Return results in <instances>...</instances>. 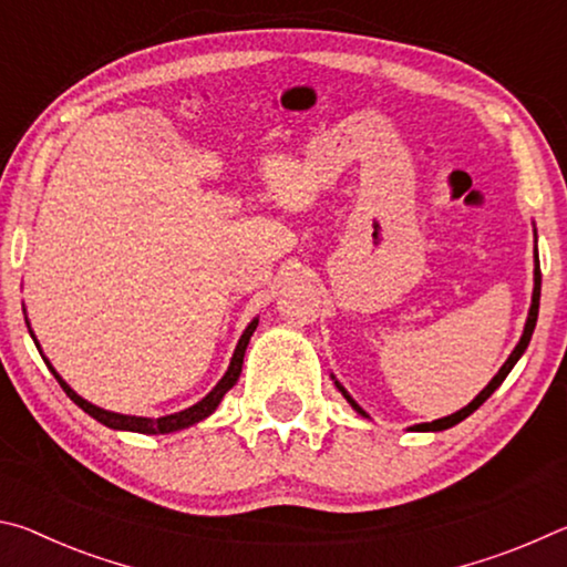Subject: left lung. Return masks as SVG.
Returning <instances> with one entry per match:
<instances>
[{"instance_id": "left-lung-1", "label": "left lung", "mask_w": 567, "mask_h": 567, "mask_svg": "<svg viewBox=\"0 0 567 567\" xmlns=\"http://www.w3.org/2000/svg\"><path fill=\"white\" fill-rule=\"evenodd\" d=\"M533 257H535V270H533V300H530V310H527V320H525V328H523V334H520V342L515 344V350L511 352V358H507L505 362H503V368L497 370V375L487 382V385L477 392V398L473 400V402H467V405L463 408V410H457V412H453V415H447V417H440V420H433V422H420V425H412L410 430H415V433H440V430H447V427H453V425H457V422H463L467 415H473V412L483 405V402L493 395V392L503 385V380L511 375V370L515 368V362L523 358V352L527 350V344H530V338H533V330H535V322H537V310H540V260H537V233H535V249H533ZM332 380H334V385H338V390L342 392L344 395V400L350 402V405L360 412L362 417H370L368 412H364L358 402H354L352 398H350V392L344 390L340 382H338V378L332 375Z\"/></svg>"}]
</instances>
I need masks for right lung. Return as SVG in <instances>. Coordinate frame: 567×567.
<instances>
[{
  "mask_svg": "<svg viewBox=\"0 0 567 567\" xmlns=\"http://www.w3.org/2000/svg\"><path fill=\"white\" fill-rule=\"evenodd\" d=\"M24 320H27V318H24ZM257 322H260V318H255V320L249 322L247 328H245L243 338H239V342H237V348H235V352H233V360H229V368H227V372L223 375V380H219L217 385H215L213 390H209L203 400L195 402V405H192V408L179 410V412H172V415H165V417L122 415V412H112V410L97 408V405H92L90 400H84L82 395H76V392L62 380L60 372H56V370L52 368V362L47 360L44 354H42L40 342H37L34 332H32V328H30V320H27V328H30L32 340H34V344H37V350H40L42 360L47 362V368L52 370V375L56 378V382H60L62 390L66 392V398H70L76 408H82L84 412H87V415H92L94 420L102 422V425L112 427V430H127V433H142V435H167V433H177V430H185V427L197 425V422H203L205 417L213 415V412L217 410V405H219V402H223V398L227 395V392L237 385L239 372H243V362H245V350H247V344H249V338H252V332L257 330Z\"/></svg>",
  "mask_w": 567,
  "mask_h": 567,
  "instance_id": "1",
  "label": "right lung"
}]
</instances>
